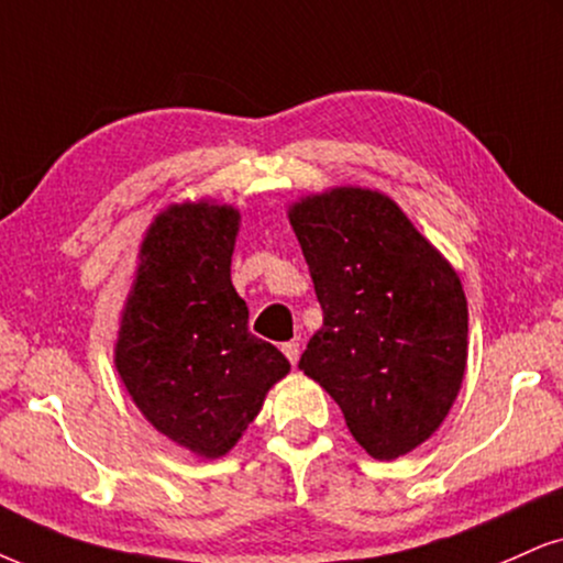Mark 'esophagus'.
Returning a JSON list of instances; mask_svg holds the SVG:
<instances>
[{
	"label": "esophagus",
	"instance_id": "obj_1",
	"mask_svg": "<svg viewBox=\"0 0 563 563\" xmlns=\"http://www.w3.org/2000/svg\"><path fill=\"white\" fill-rule=\"evenodd\" d=\"M282 352L284 355H287V360L289 363H297V360H300V342H297V339H292V342H284L282 344Z\"/></svg>",
	"mask_w": 563,
	"mask_h": 563
}]
</instances>
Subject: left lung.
Instances as JSON below:
<instances>
[{
  "label": "left lung",
  "mask_w": 563,
  "mask_h": 563,
  "mask_svg": "<svg viewBox=\"0 0 563 563\" xmlns=\"http://www.w3.org/2000/svg\"><path fill=\"white\" fill-rule=\"evenodd\" d=\"M323 325L300 371L367 454L397 460L441 426L467 365L460 276L380 192L339 187L289 208Z\"/></svg>",
  "instance_id": "1"
}]
</instances>
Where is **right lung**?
Listing matches in <instances>:
<instances>
[{"label":"right lung","instance_id":"1","mask_svg":"<svg viewBox=\"0 0 563 563\" xmlns=\"http://www.w3.org/2000/svg\"><path fill=\"white\" fill-rule=\"evenodd\" d=\"M238 221L229 206L185 203L151 224L114 357L154 428L208 460L238 443L289 373L274 344L250 334L232 287Z\"/></svg>","mask_w":563,"mask_h":563}]
</instances>
